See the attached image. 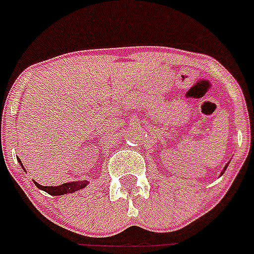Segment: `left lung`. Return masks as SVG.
<instances>
[{
  "label": "left lung",
  "mask_w": 254,
  "mask_h": 254,
  "mask_svg": "<svg viewBox=\"0 0 254 254\" xmlns=\"http://www.w3.org/2000/svg\"><path fill=\"white\" fill-rule=\"evenodd\" d=\"M225 169H227V166H225V167H224V170H223V171H225ZM221 174H223V173H221Z\"/></svg>",
  "instance_id": "obj_1"
}]
</instances>
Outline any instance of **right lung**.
Returning <instances> with one entry per match:
<instances>
[{
    "mask_svg": "<svg viewBox=\"0 0 254 254\" xmlns=\"http://www.w3.org/2000/svg\"><path fill=\"white\" fill-rule=\"evenodd\" d=\"M19 163L22 165V162L19 161ZM23 167V166H22ZM35 186H37L38 189L43 190L50 195H54V196H58V195H64V193H71L75 192L77 190L84 189L85 186L88 185V181H77V182H69V183H63L61 186H42L37 182H34Z\"/></svg>",
    "mask_w": 254,
    "mask_h": 254,
    "instance_id": "right-lung-1",
    "label": "right lung"
}]
</instances>
